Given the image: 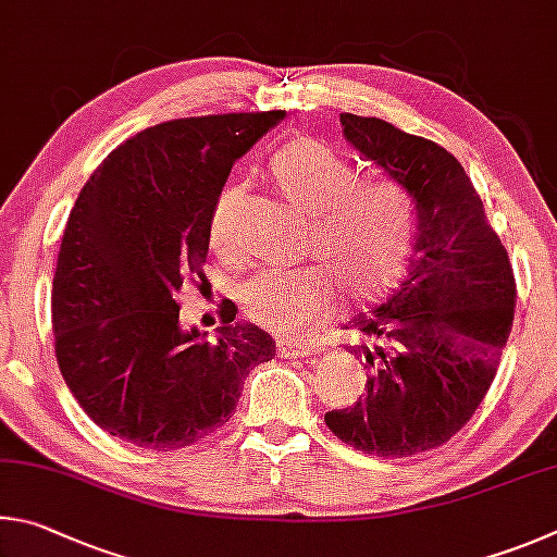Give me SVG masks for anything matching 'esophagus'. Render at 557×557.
Here are the masks:
<instances>
[{"label":"esophagus","instance_id":"obj_1","mask_svg":"<svg viewBox=\"0 0 557 557\" xmlns=\"http://www.w3.org/2000/svg\"><path fill=\"white\" fill-rule=\"evenodd\" d=\"M278 357L284 359H298V357H308L315 352L313 343H306V339H278L276 343Z\"/></svg>","mask_w":557,"mask_h":557}]
</instances>
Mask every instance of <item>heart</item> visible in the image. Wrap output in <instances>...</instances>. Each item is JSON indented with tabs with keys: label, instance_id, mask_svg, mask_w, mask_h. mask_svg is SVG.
<instances>
[{
	"label": "heart",
	"instance_id": "obj_1",
	"mask_svg": "<svg viewBox=\"0 0 557 557\" xmlns=\"http://www.w3.org/2000/svg\"><path fill=\"white\" fill-rule=\"evenodd\" d=\"M269 175L290 205L308 212L306 251L323 263L257 273L242 294L253 323L273 333H298L330 313L333 281L347 304L384 296L404 271L413 242V205L401 185L357 178L343 156L310 136L281 146L269 161ZM242 200V185H227L212 205L208 237L220 257L239 251L234 210Z\"/></svg>",
	"mask_w": 557,
	"mask_h": 557
}]
</instances>
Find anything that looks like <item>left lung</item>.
<instances>
[{
    "label": "left lung",
    "instance_id": "8db88e82",
    "mask_svg": "<svg viewBox=\"0 0 557 557\" xmlns=\"http://www.w3.org/2000/svg\"><path fill=\"white\" fill-rule=\"evenodd\" d=\"M339 122L345 139L413 198L416 253L392 296L345 325L367 384L325 423L355 450L411 457L450 441L490 392L513 325V269L450 151L376 116L345 112Z\"/></svg>",
    "mask_w": 557,
    "mask_h": 557
}]
</instances>
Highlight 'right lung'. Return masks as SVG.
Returning a JSON list of instances; mask_svg holds the SVG:
<instances>
[{
  "label": "right lung",
  "instance_id": "right-lung-1",
  "mask_svg": "<svg viewBox=\"0 0 557 557\" xmlns=\"http://www.w3.org/2000/svg\"><path fill=\"white\" fill-rule=\"evenodd\" d=\"M284 110L185 116L107 156L67 218L53 276L55 359L92 421L149 450H178L232 418L249 369L276 345L220 310L218 339L181 327L175 296L205 281L208 222L232 165Z\"/></svg>",
  "mask_w": 557,
  "mask_h": 557
}]
</instances>
